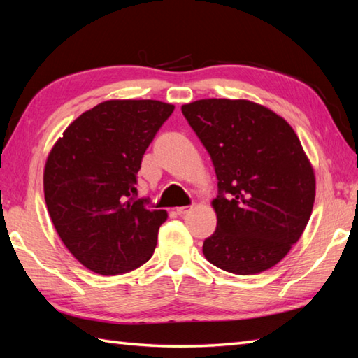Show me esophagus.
<instances>
[{"mask_svg":"<svg viewBox=\"0 0 358 358\" xmlns=\"http://www.w3.org/2000/svg\"><path fill=\"white\" fill-rule=\"evenodd\" d=\"M189 210H191V208H186V206H180V208L175 209V212H177V214H178V215H181V217L186 215Z\"/></svg>","mask_w":358,"mask_h":358,"instance_id":"1","label":"esophagus"}]
</instances>
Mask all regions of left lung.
Segmentation results:
<instances>
[{
    "label": "left lung",
    "instance_id": "obj_1",
    "mask_svg": "<svg viewBox=\"0 0 358 358\" xmlns=\"http://www.w3.org/2000/svg\"><path fill=\"white\" fill-rule=\"evenodd\" d=\"M181 112L218 178L217 229L203 243L204 257L237 275L271 269L300 240L314 208L315 173L299 136L249 100L206 98Z\"/></svg>",
    "mask_w": 358,
    "mask_h": 358
}]
</instances>
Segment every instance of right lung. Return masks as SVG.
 Segmentation results:
<instances>
[{"label": "right lung", "instance_id": "1", "mask_svg": "<svg viewBox=\"0 0 358 358\" xmlns=\"http://www.w3.org/2000/svg\"><path fill=\"white\" fill-rule=\"evenodd\" d=\"M175 106L108 100L83 112L45 159L44 200L77 260L100 275H121L152 257L166 210L134 200L144 152Z\"/></svg>", "mask_w": 358, "mask_h": 358}]
</instances>
